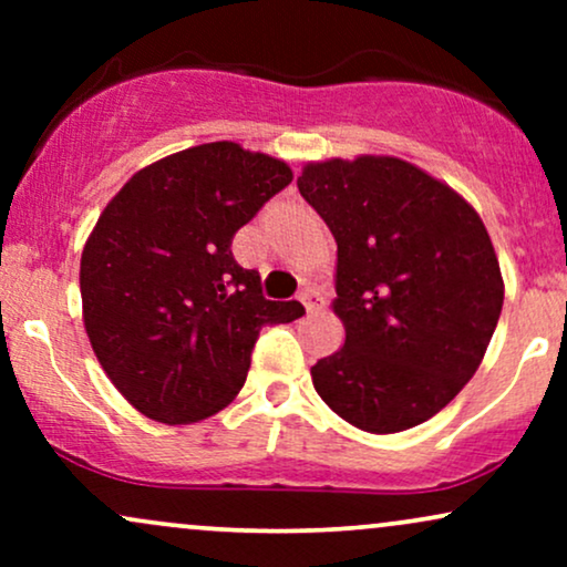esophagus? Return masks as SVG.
Instances as JSON below:
<instances>
[{"mask_svg":"<svg viewBox=\"0 0 567 567\" xmlns=\"http://www.w3.org/2000/svg\"><path fill=\"white\" fill-rule=\"evenodd\" d=\"M298 301L303 303V309H306V311L320 309V296H317L315 290H301V292H298Z\"/></svg>","mask_w":567,"mask_h":567,"instance_id":"34e87169","label":"esophagus"}]
</instances>
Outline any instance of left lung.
<instances>
[{"label": "left lung", "mask_w": 567, "mask_h": 567, "mask_svg": "<svg viewBox=\"0 0 567 567\" xmlns=\"http://www.w3.org/2000/svg\"><path fill=\"white\" fill-rule=\"evenodd\" d=\"M298 192L336 237L333 311L347 330L311 368L317 394L370 434L424 424L477 373L504 306L483 218L383 154L306 162Z\"/></svg>", "instance_id": "1"}]
</instances>
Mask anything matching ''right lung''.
Segmentation results:
<instances>
[{
    "instance_id": "obj_1",
    "label": "right lung",
    "mask_w": 567,
    "mask_h": 567,
    "mask_svg": "<svg viewBox=\"0 0 567 567\" xmlns=\"http://www.w3.org/2000/svg\"><path fill=\"white\" fill-rule=\"evenodd\" d=\"M292 181L282 159L202 143L127 181L82 250V320L125 400L159 424H194L239 394L264 324L298 301H266L231 256L237 229Z\"/></svg>"
}]
</instances>
